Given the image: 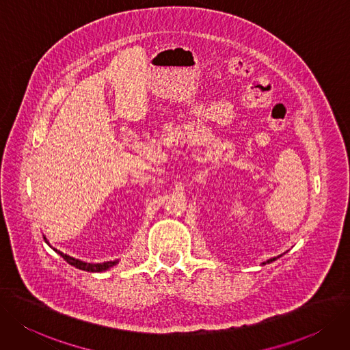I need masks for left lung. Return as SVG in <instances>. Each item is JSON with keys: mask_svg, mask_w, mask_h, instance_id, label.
<instances>
[{"mask_svg": "<svg viewBox=\"0 0 350 350\" xmlns=\"http://www.w3.org/2000/svg\"><path fill=\"white\" fill-rule=\"evenodd\" d=\"M278 257H282V256H278ZM278 257H273V258H270V260H267L265 262H262V264H270V262H273V261H275Z\"/></svg>", "mask_w": 350, "mask_h": 350, "instance_id": "8db88e82", "label": "left lung"}]
</instances>
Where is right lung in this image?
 Wrapping results in <instances>:
<instances>
[{"label": "right lung", "mask_w": 350, "mask_h": 350, "mask_svg": "<svg viewBox=\"0 0 350 350\" xmlns=\"http://www.w3.org/2000/svg\"><path fill=\"white\" fill-rule=\"evenodd\" d=\"M44 241L49 244L47 239L44 237ZM50 245V244H49ZM51 247V245H50ZM53 248V247H51ZM55 253H57L59 256H62L70 265H73V267L79 269V270H83V271H89V273H102V271H106L109 269L113 267V265H116L119 262V260H113V261H105V262H86V261H81V260H77L75 257H70L64 253H62V251L53 248Z\"/></svg>", "instance_id": "obj_1"}]
</instances>
